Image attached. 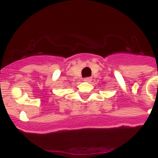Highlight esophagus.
I'll return each instance as SVG.
<instances>
[{
  "label": "esophagus",
  "mask_w": 158,
  "mask_h": 158,
  "mask_svg": "<svg viewBox=\"0 0 158 158\" xmlns=\"http://www.w3.org/2000/svg\"><path fill=\"white\" fill-rule=\"evenodd\" d=\"M83 81H87V82H90L92 81V77H85Z\"/></svg>",
  "instance_id": "1"
}]
</instances>
